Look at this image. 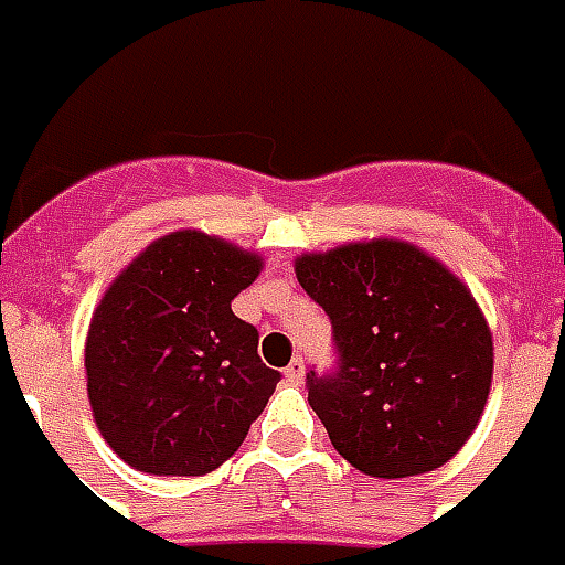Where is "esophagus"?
<instances>
[{
  "mask_svg": "<svg viewBox=\"0 0 565 565\" xmlns=\"http://www.w3.org/2000/svg\"><path fill=\"white\" fill-rule=\"evenodd\" d=\"M303 380V359H291L289 367H286V383L298 386Z\"/></svg>",
  "mask_w": 565,
  "mask_h": 565,
  "instance_id": "34e87169",
  "label": "esophagus"
}]
</instances>
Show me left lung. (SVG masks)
<instances>
[{
    "label": "left lung",
    "mask_w": 565,
    "mask_h": 565,
    "mask_svg": "<svg viewBox=\"0 0 565 565\" xmlns=\"http://www.w3.org/2000/svg\"><path fill=\"white\" fill-rule=\"evenodd\" d=\"M295 274L331 319L338 367L307 374V402L334 450L371 478L441 468L493 383V334L471 291L402 239L301 255Z\"/></svg>",
    "instance_id": "8db88e82"
}]
</instances>
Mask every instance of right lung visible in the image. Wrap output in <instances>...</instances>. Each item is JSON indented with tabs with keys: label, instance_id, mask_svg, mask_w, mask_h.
I'll return each mask as SVG.
<instances>
[{
	"label": "right lung",
	"instance_id": "add662e5",
	"mask_svg": "<svg viewBox=\"0 0 565 565\" xmlns=\"http://www.w3.org/2000/svg\"><path fill=\"white\" fill-rule=\"evenodd\" d=\"M262 274L255 252L200 231L154 239L94 310L84 367L103 438L148 475L198 478L234 456L279 371L231 301Z\"/></svg>",
	"mask_w": 565,
	"mask_h": 565
}]
</instances>
